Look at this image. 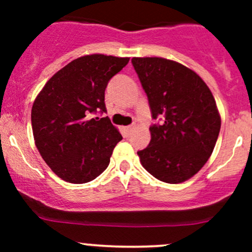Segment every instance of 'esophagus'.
<instances>
[{"instance_id":"obj_1","label":"esophagus","mask_w":252,"mask_h":252,"mask_svg":"<svg viewBox=\"0 0 252 252\" xmlns=\"http://www.w3.org/2000/svg\"><path fill=\"white\" fill-rule=\"evenodd\" d=\"M133 129H134V126H126V128H124V130L126 131V134H130L131 131H133Z\"/></svg>"}]
</instances>
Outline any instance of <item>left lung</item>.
I'll list each match as a JSON object with an SVG mask.
<instances>
[{"instance_id":"left-lung-1","label":"left lung","mask_w":252,"mask_h":252,"mask_svg":"<svg viewBox=\"0 0 252 252\" xmlns=\"http://www.w3.org/2000/svg\"><path fill=\"white\" fill-rule=\"evenodd\" d=\"M131 63L149 100L151 141L138 151L150 174L169 184L195 175L210 158L220 130L212 93L199 75L174 61L134 57Z\"/></svg>"}]
</instances>
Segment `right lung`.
<instances>
[{"instance_id": "right-lung-1", "label": "right lung", "mask_w": 252, "mask_h": 252, "mask_svg": "<svg viewBox=\"0 0 252 252\" xmlns=\"http://www.w3.org/2000/svg\"><path fill=\"white\" fill-rule=\"evenodd\" d=\"M128 57L89 55L58 70L45 84L32 108L35 145L47 166L63 180L91 182L110 164L122 135L106 113L105 90Z\"/></svg>"}]
</instances>
